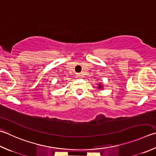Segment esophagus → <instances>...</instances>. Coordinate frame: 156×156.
<instances>
[{
  "instance_id": "1",
  "label": "esophagus",
  "mask_w": 156,
  "mask_h": 156,
  "mask_svg": "<svg viewBox=\"0 0 156 156\" xmlns=\"http://www.w3.org/2000/svg\"><path fill=\"white\" fill-rule=\"evenodd\" d=\"M78 76L79 78H81L82 77V75L81 74H78Z\"/></svg>"
}]
</instances>
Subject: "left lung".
I'll list each match as a JSON object with an SVG mask.
<instances>
[{
  "mask_svg": "<svg viewBox=\"0 0 156 156\" xmlns=\"http://www.w3.org/2000/svg\"><path fill=\"white\" fill-rule=\"evenodd\" d=\"M98 89H103V84H98Z\"/></svg>",
  "mask_w": 156,
  "mask_h": 156,
  "instance_id": "obj_1",
  "label": "left lung"
}]
</instances>
